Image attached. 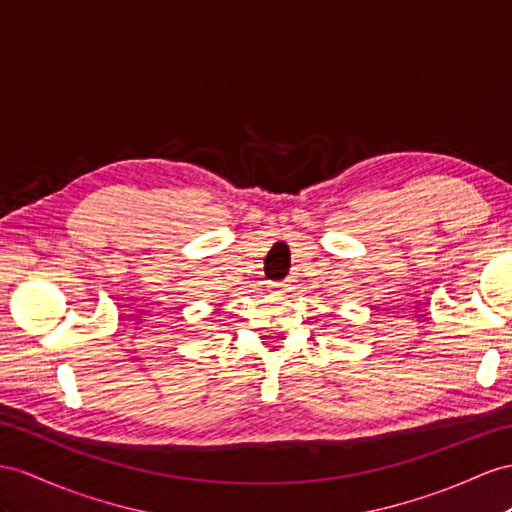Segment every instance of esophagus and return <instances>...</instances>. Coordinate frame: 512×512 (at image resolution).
<instances>
[{
  "label": "esophagus",
  "mask_w": 512,
  "mask_h": 512,
  "mask_svg": "<svg viewBox=\"0 0 512 512\" xmlns=\"http://www.w3.org/2000/svg\"><path fill=\"white\" fill-rule=\"evenodd\" d=\"M270 287H272V292H279V294H283V292H287V290H292V287H290V283H287V281H279V283H272Z\"/></svg>",
  "instance_id": "34e87169"
}]
</instances>
